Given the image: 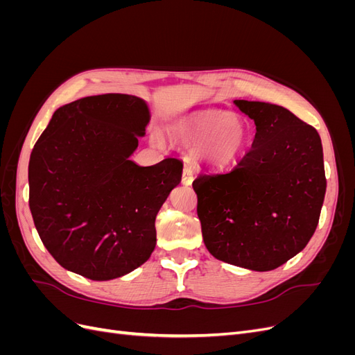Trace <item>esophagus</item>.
<instances>
[{
	"mask_svg": "<svg viewBox=\"0 0 355 355\" xmlns=\"http://www.w3.org/2000/svg\"><path fill=\"white\" fill-rule=\"evenodd\" d=\"M192 179H194V171H192L191 167H185L184 168V176H182V184L184 185H191Z\"/></svg>",
	"mask_w": 355,
	"mask_h": 355,
	"instance_id": "obj_1",
	"label": "esophagus"
}]
</instances>
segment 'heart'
<instances>
[{"label": "heart", "mask_w": 355, "mask_h": 355, "mask_svg": "<svg viewBox=\"0 0 355 355\" xmlns=\"http://www.w3.org/2000/svg\"><path fill=\"white\" fill-rule=\"evenodd\" d=\"M171 133L188 148L200 146L201 155L214 166H228L247 145V128L237 115L201 111L180 118Z\"/></svg>", "instance_id": "obj_1"}]
</instances>
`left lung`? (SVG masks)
I'll return each instance as SVG.
<instances>
[{"instance_id": "obj_1", "label": "left lung", "mask_w": 355, "mask_h": 355, "mask_svg": "<svg viewBox=\"0 0 355 355\" xmlns=\"http://www.w3.org/2000/svg\"><path fill=\"white\" fill-rule=\"evenodd\" d=\"M254 121L250 151L194 182L202 240L216 259L271 271L313 237L326 194L321 139L283 106L234 101Z\"/></svg>"}]
</instances>
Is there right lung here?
<instances>
[{"label":"right lung","mask_w":355,"mask_h":355,"mask_svg":"<svg viewBox=\"0 0 355 355\" xmlns=\"http://www.w3.org/2000/svg\"><path fill=\"white\" fill-rule=\"evenodd\" d=\"M149 108L132 94L89 96L63 105L32 149L29 209L59 265L94 282L123 277L155 249V218L184 164L130 159Z\"/></svg>","instance_id":"add662e5"}]
</instances>
